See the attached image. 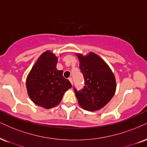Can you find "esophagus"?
Wrapping results in <instances>:
<instances>
[{"instance_id":"34e87169","label":"esophagus","mask_w":147,"mask_h":147,"mask_svg":"<svg viewBox=\"0 0 147 147\" xmlns=\"http://www.w3.org/2000/svg\"><path fill=\"white\" fill-rule=\"evenodd\" d=\"M69 82H71V84H73V79H72L71 78H69Z\"/></svg>"}]
</instances>
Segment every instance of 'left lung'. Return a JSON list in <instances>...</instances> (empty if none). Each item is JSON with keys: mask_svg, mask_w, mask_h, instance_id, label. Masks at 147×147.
<instances>
[{"mask_svg": "<svg viewBox=\"0 0 147 147\" xmlns=\"http://www.w3.org/2000/svg\"><path fill=\"white\" fill-rule=\"evenodd\" d=\"M85 80L80 91L74 89L79 106L88 111H96L106 106L115 95L116 78L108 65L93 52L86 55L76 53Z\"/></svg>", "mask_w": 147, "mask_h": 147, "instance_id": "8db88e82", "label": "left lung"}]
</instances>
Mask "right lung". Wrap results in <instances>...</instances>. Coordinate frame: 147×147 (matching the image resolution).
Returning <instances> with one entry per match:
<instances>
[{
	"instance_id": "1",
	"label": "right lung",
	"mask_w": 147,
	"mask_h": 147,
	"mask_svg": "<svg viewBox=\"0 0 147 147\" xmlns=\"http://www.w3.org/2000/svg\"><path fill=\"white\" fill-rule=\"evenodd\" d=\"M58 59L50 50L44 52L26 80L28 97L34 104L46 109L59 104L65 91L71 88L69 81L63 76V71L57 69Z\"/></svg>"
}]
</instances>
